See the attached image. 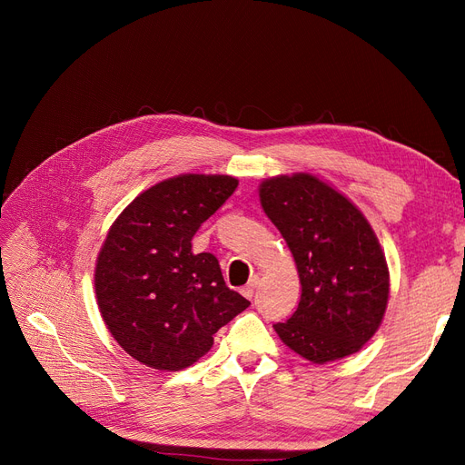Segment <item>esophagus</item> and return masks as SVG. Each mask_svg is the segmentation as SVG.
Listing matches in <instances>:
<instances>
[{
    "label": "esophagus",
    "instance_id": "1",
    "mask_svg": "<svg viewBox=\"0 0 465 465\" xmlns=\"http://www.w3.org/2000/svg\"><path fill=\"white\" fill-rule=\"evenodd\" d=\"M258 285H260V277H258V275H254V277H252V279L248 281V283H246V287L242 289V292H244V297H246V299H252V297H254V292H256Z\"/></svg>",
    "mask_w": 465,
    "mask_h": 465
}]
</instances>
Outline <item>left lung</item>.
I'll use <instances>...</instances> for the list:
<instances>
[{
	"label": "left lung",
	"instance_id": "1",
	"mask_svg": "<svg viewBox=\"0 0 465 465\" xmlns=\"http://www.w3.org/2000/svg\"><path fill=\"white\" fill-rule=\"evenodd\" d=\"M260 202L289 244L301 277L299 308L273 328L318 364L353 355L386 312L388 265L369 221L312 174L263 180Z\"/></svg>",
	"mask_w": 465,
	"mask_h": 465
}]
</instances>
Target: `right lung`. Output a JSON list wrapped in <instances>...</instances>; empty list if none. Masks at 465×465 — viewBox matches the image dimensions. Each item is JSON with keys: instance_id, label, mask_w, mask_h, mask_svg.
<instances>
[{"instance_id": "right-lung-1", "label": "right lung", "mask_w": 465, "mask_h": 465, "mask_svg": "<svg viewBox=\"0 0 465 465\" xmlns=\"http://www.w3.org/2000/svg\"><path fill=\"white\" fill-rule=\"evenodd\" d=\"M236 186L221 174L159 182L108 231L94 270L98 308L125 353L147 367H190L213 345V333L250 306L224 283L213 254L192 252L193 234Z\"/></svg>"}]
</instances>
